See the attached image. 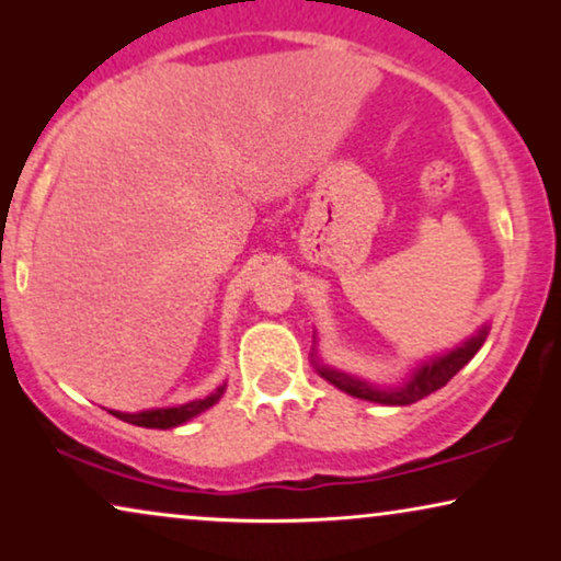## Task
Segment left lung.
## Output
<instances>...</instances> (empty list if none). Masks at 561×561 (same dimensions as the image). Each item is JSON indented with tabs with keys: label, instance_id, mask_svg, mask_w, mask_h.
I'll list each match as a JSON object with an SVG mask.
<instances>
[{
	"label": "left lung",
	"instance_id": "8db88e82",
	"mask_svg": "<svg viewBox=\"0 0 561 561\" xmlns=\"http://www.w3.org/2000/svg\"><path fill=\"white\" fill-rule=\"evenodd\" d=\"M485 336H488V327H482L480 332L472 336V340H467L462 344V347L451 350L449 355L428 359V363L421 365L419 370L411 375L409 382H403L401 388H393V390L370 388V386H365V382L350 378V375H344V373H336V370H332V367H324V365H317V370L321 378H327L332 386H336L340 390H344V393H350L355 398H363V401H373V403H382V405H409V403L421 401V398L432 396L434 390L447 386V382L455 378V375L462 370V367L470 363L474 355H478V350L482 347V342H485Z\"/></svg>",
	"mask_w": 561,
	"mask_h": 561
}]
</instances>
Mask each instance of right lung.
Listing matches in <instances>:
<instances>
[{
	"label": "right lung",
	"instance_id": "1",
	"mask_svg": "<svg viewBox=\"0 0 561 561\" xmlns=\"http://www.w3.org/2000/svg\"><path fill=\"white\" fill-rule=\"evenodd\" d=\"M221 393H225V386H221L217 393L202 398V401H191V403L175 405V409H152V411H142V413L112 411V416L127 421V424L145 426V428H173V426L186 424V421L198 416V413H204L206 409H211V405L221 398Z\"/></svg>",
	"mask_w": 561,
	"mask_h": 561
}]
</instances>
